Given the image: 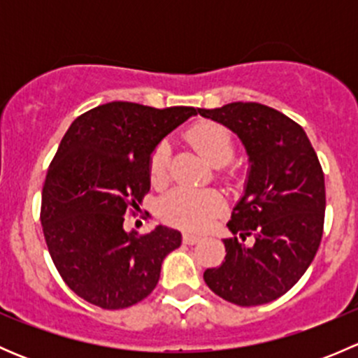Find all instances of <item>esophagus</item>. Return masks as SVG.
Here are the masks:
<instances>
[{"label": "esophagus", "instance_id": "34e87169", "mask_svg": "<svg viewBox=\"0 0 358 358\" xmlns=\"http://www.w3.org/2000/svg\"><path fill=\"white\" fill-rule=\"evenodd\" d=\"M202 239V236L194 232H183V243L185 244H197Z\"/></svg>", "mask_w": 358, "mask_h": 358}]
</instances>
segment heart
<instances>
[{
	"label": "heart",
	"mask_w": 358,
	"mask_h": 358,
	"mask_svg": "<svg viewBox=\"0 0 358 358\" xmlns=\"http://www.w3.org/2000/svg\"><path fill=\"white\" fill-rule=\"evenodd\" d=\"M189 140L213 166H225L234 157L232 135L223 126L202 122L189 131ZM168 143H161L150 157V180L162 185L169 168ZM223 209V197L216 190H196L178 187L166 194L161 201V213L168 222L183 227H202L209 218Z\"/></svg>",
	"instance_id": "b5f03b06"
}]
</instances>
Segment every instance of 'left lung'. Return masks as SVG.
Here are the masks:
<instances>
[{
    "instance_id": "1",
    "label": "left lung",
    "mask_w": 358,
    "mask_h": 358,
    "mask_svg": "<svg viewBox=\"0 0 358 358\" xmlns=\"http://www.w3.org/2000/svg\"><path fill=\"white\" fill-rule=\"evenodd\" d=\"M236 133L248 154L244 192L227 223L225 262L204 272L215 294L241 306L286 294L315 258L322 239L326 185L305 129L272 107L232 102L197 109Z\"/></svg>"
}]
</instances>
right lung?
<instances>
[{
    "label": "right lung",
    "instance_id": "add662e5",
    "mask_svg": "<svg viewBox=\"0 0 358 358\" xmlns=\"http://www.w3.org/2000/svg\"><path fill=\"white\" fill-rule=\"evenodd\" d=\"M197 115L109 102L74 119L46 173L41 225L64 282L106 310L128 308L154 291L182 234L166 225L138 236L124 213L150 190V157L164 136Z\"/></svg>",
    "mask_w": 358,
    "mask_h": 358
}]
</instances>
